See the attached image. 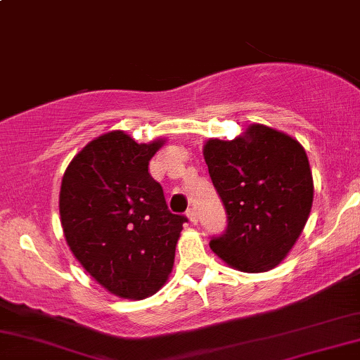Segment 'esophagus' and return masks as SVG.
I'll return each mask as SVG.
<instances>
[{
    "instance_id": "esophagus-1",
    "label": "esophagus",
    "mask_w": 360,
    "mask_h": 360,
    "mask_svg": "<svg viewBox=\"0 0 360 360\" xmlns=\"http://www.w3.org/2000/svg\"><path fill=\"white\" fill-rule=\"evenodd\" d=\"M187 217H188L190 224H193V225L198 224V214L193 210V208H190V210L187 212Z\"/></svg>"
}]
</instances>
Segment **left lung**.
I'll use <instances>...</instances> for the list:
<instances>
[{"instance_id":"left-lung-1","label":"left lung","mask_w":360,"mask_h":360,"mask_svg":"<svg viewBox=\"0 0 360 360\" xmlns=\"http://www.w3.org/2000/svg\"><path fill=\"white\" fill-rule=\"evenodd\" d=\"M203 158L229 215L210 248L229 267L269 272L285 260L307 224L314 179L299 140L252 123L233 140L208 139Z\"/></svg>"}]
</instances>
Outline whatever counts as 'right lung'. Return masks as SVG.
I'll list each match as a JSON object with an SVG mask.
<instances>
[{"mask_svg": "<svg viewBox=\"0 0 360 360\" xmlns=\"http://www.w3.org/2000/svg\"><path fill=\"white\" fill-rule=\"evenodd\" d=\"M165 143H136L123 130L103 133L75 155L61 180L66 243L82 267L120 299H146L165 285L187 221L168 210L148 172Z\"/></svg>", "mask_w": 360, "mask_h": 360, "instance_id": "obj_1", "label": "right lung"}]
</instances>
